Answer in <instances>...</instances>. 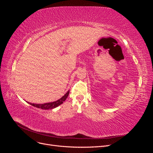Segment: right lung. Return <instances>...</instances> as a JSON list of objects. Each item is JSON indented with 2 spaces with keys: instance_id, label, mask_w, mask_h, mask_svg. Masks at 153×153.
I'll use <instances>...</instances> for the list:
<instances>
[{
  "instance_id": "right-lung-1",
  "label": "right lung",
  "mask_w": 153,
  "mask_h": 153,
  "mask_svg": "<svg viewBox=\"0 0 153 153\" xmlns=\"http://www.w3.org/2000/svg\"><path fill=\"white\" fill-rule=\"evenodd\" d=\"M69 91H68L65 94V95L63 96L61 99L58 100L57 101H53V102H50V103H43V104H34V103H29L30 105L35 106L36 108H41L43 110H48V109H52L54 108L57 106H59L60 105H61L62 103H63V102L64 101L66 100V98H68V96L69 95Z\"/></svg>"
}]
</instances>
